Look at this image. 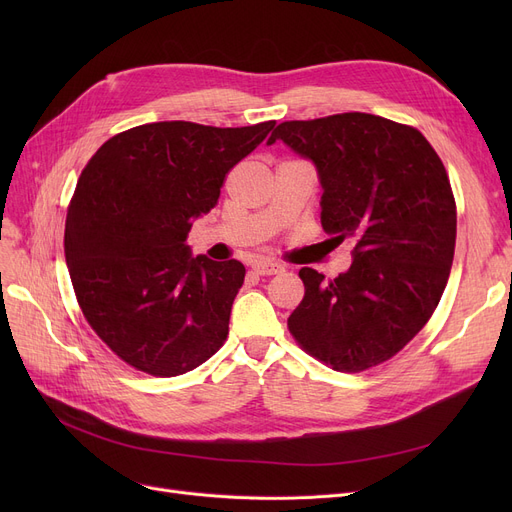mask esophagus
<instances>
[{"label": "esophagus", "instance_id": "1", "mask_svg": "<svg viewBox=\"0 0 512 512\" xmlns=\"http://www.w3.org/2000/svg\"><path fill=\"white\" fill-rule=\"evenodd\" d=\"M253 270L259 274V276H276V274H282L284 267L280 263H274V261H257L253 265Z\"/></svg>", "mask_w": 512, "mask_h": 512}]
</instances>
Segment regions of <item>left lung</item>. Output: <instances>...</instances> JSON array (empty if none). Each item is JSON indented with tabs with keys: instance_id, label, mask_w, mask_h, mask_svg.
<instances>
[{
	"instance_id": "obj_1",
	"label": "left lung",
	"mask_w": 512,
	"mask_h": 512,
	"mask_svg": "<svg viewBox=\"0 0 512 512\" xmlns=\"http://www.w3.org/2000/svg\"><path fill=\"white\" fill-rule=\"evenodd\" d=\"M276 141L315 166L324 230L357 240L334 280L299 272L305 299L288 330L338 371L380 365L427 324L450 276L456 205L444 164L417 128L361 112L282 122L267 145Z\"/></svg>"
}]
</instances>
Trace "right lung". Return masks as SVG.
I'll use <instances>...</instances> for the list:
<instances>
[{
  "mask_svg": "<svg viewBox=\"0 0 512 512\" xmlns=\"http://www.w3.org/2000/svg\"><path fill=\"white\" fill-rule=\"evenodd\" d=\"M274 124L153 122L89 159L66 215V265L91 328L128 365L174 378L224 344L245 265L193 255L186 238Z\"/></svg>",
  "mask_w": 512,
  "mask_h": 512,
  "instance_id": "1",
  "label": "right lung"
}]
</instances>
